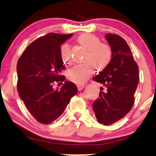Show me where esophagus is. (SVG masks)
<instances>
[{
    "instance_id": "obj_1",
    "label": "esophagus",
    "mask_w": 156,
    "mask_h": 156,
    "mask_svg": "<svg viewBox=\"0 0 156 156\" xmlns=\"http://www.w3.org/2000/svg\"><path fill=\"white\" fill-rule=\"evenodd\" d=\"M84 87H85V85H84V84H77V88H78L79 91L82 90Z\"/></svg>"
}]
</instances>
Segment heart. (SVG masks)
<instances>
[{"label":"heart","instance_id":"b5f03b06","mask_svg":"<svg viewBox=\"0 0 156 156\" xmlns=\"http://www.w3.org/2000/svg\"><path fill=\"white\" fill-rule=\"evenodd\" d=\"M77 41L87 50L83 58L84 63L76 65L69 69L67 76L74 83L82 84L93 75L94 68L97 71H103L108 66L112 59L113 52L110 45L102 43L101 40L94 34H82L78 37ZM60 53L63 62L71 64L72 62V51L68 43L61 46Z\"/></svg>","mask_w":156,"mask_h":156}]
</instances>
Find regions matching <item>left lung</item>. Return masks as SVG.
Masks as SVG:
<instances>
[{"instance_id":"8db88e82","label":"left lung","mask_w":156,"mask_h":156,"mask_svg":"<svg viewBox=\"0 0 156 156\" xmlns=\"http://www.w3.org/2000/svg\"><path fill=\"white\" fill-rule=\"evenodd\" d=\"M105 37L112 49V59L108 66L93 79L105 87V90L101 87L102 91L94 101L93 109L98 122L109 125L122 119L133 106L139 82V68L122 37L108 33Z\"/></svg>"}]
</instances>
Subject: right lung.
Returning <instances> with one entry per match:
<instances>
[{
  "mask_svg": "<svg viewBox=\"0 0 156 156\" xmlns=\"http://www.w3.org/2000/svg\"><path fill=\"white\" fill-rule=\"evenodd\" d=\"M73 34L49 33L28 45L17 62V90L27 108L38 122L48 124L62 114L77 88L66 81L60 90L55 82L64 81L61 45Z\"/></svg>",
  "mask_w": 156,
  "mask_h": 156,
  "instance_id": "add662e5",
  "label": "right lung"
}]
</instances>
